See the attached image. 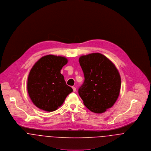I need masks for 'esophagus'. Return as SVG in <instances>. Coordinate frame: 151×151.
Wrapping results in <instances>:
<instances>
[{"label":"esophagus","mask_w":151,"mask_h":151,"mask_svg":"<svg viewBox=\"0 0 151 151\" xmlns=\"http://www.w3.org/2000/svg\"><path fill=\"white\" fill-rule=\"evenodd\" d=\"M72 88H73V90L74 92H75V91H76V87H75L73 86V87H72Z\"/></svg>","instance_id":"obj_1"}]
</instances>
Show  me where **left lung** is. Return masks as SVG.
<instances>
[{
  "label": "left lung",
  "mask_w": 151,
  "mask_h": 151,
  "mask_svg": "<svg viewBox=\"0 0 151 151\" xmlns=\"http://www.w3.org/2000/svg\"><path fill=\"white\" fill-rule=\"evenodd\" d=\"M84 81L78 93L84 105L93 112L101 114L111 108L119 95L121 79L114 64L100 53L79 58Z\"/></svg>",
  "instance_id": "obj_1"
}]
</instances>
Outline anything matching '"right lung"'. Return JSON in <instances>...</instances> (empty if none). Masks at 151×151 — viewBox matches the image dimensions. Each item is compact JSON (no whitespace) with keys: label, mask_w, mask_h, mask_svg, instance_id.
I'll use <instances>...</instances> for the list:
<instances>
[{"label":"right lung","mask_w":151,"mask_h":151,"mask_svg":"<svg viewBox=\"0 0 151 151\" xmlns=\"http://www.w3.org/2000/svg\"><path fill=\"white\" fill-rule=\"evenodd\" d=\"M68 63L61 56L47 55L32 68L28 78V94L35 105L45 111H54L73 91L60 73Z\"/></svg>","instance_id":"obj_1"}]
</instances>
